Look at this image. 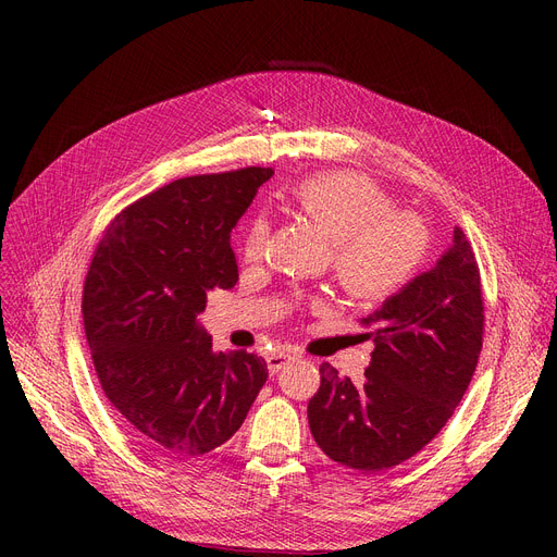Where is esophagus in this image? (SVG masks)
Returning <instances> with one entry per match:
<instances>
[{"label": "esophagus", "instance_id": "obj_1", "mask_svg": "<svg viewBox=\"0 0 557 557\" xmlns=\"http://www.w3.org/2000/svg\"><path fill=\"white\" fill-rule=\"evenodd\" d=\"M294 359H296V357L290 355V352H273V355H269V357H267L269 372H271V374H277L284 366H288Z\"/></svg>", "mask_w": 557, "mask_h": 557}]
</instances>
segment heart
I'll list each match as a JSON object with an SVG mask.
<instances>
[{"mask_svg":"<svg viewBox=\"0 0 557 557\" xmlns=\"http://www.w3.org/2000/svg\"><path fill=\"white\" fill-rule=\"evenodd\" d=\"M288 205L332 242V273L349 298H386L416 275L426 255L429 234L420 219L393 212L391 198L366 175L334 171L300 181ZM269 223L252 216L242 252L261 257Z\"/></svg>","mask_w":557,"mask_h":557,"instance_id":"obj_1","label":"heart"}]
</instances>
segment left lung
Returning <instances> with one entry per match:
<instances>
[{
    "mask_svg": "<svg viewBox=\"0 0 557 557\" xmlns=\"http://www.w3.org/2000/svg\"><path fill=\"white\" fill-rule=\"evenodd\" d=\"M481 275L470 242L454 227L435 267L372 311L374 352L363 384L320 366L307 418L315 445L361 472L395 467L441 433L460 404L483 347Z\"/></svg>",
    "mask_w": 557,
    "mask_h": 557,
    "instance_id": "left-lung-1",
    "label": "left lung"
}]
</instances>
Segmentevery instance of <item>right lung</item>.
Masks as SVG:
<instances>
[{"instance_id":"1","label":"right lung","mask_w":557,"mask_h":557,"mask_svg":"<svg viewBox=\"0 0 557 557\" xmlns=\"http://www.w3.org/2000/svg\"><path fill=\"white\" fill-rule=\"evenodd\" d=\"M273 169L173 181L103 232L83 286L95 370L133 441L162 458L208 454L239 431L267 361L214 352L198 323L212 288L239 280L230 232Z\"/></svg>"}]
</instances>
